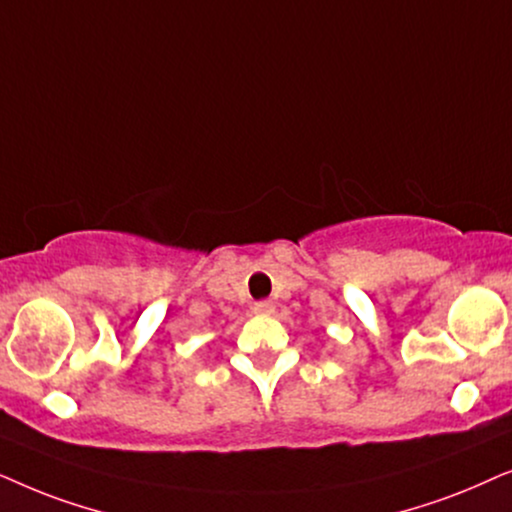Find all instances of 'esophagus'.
Returning a JSON list of instances; mask_svg holds the SVG:
<instances>
[{
    "mask_svg": "<svg viewBox=\"0 0 512 512\" xmlns=\"http://www.w3.org/2000/svg\"><path fill=\"white\" fill-rule=\"evenodd\" d=\"M274 311H276L274 302H267V299H264V302L252 304V313H257V316H271Z\"/></svg>",
    "mask_w": 512,
    "mask_h": 512,
    "instance_id": "obj_1",
    "label": "esophagus"
}]
</instances>
